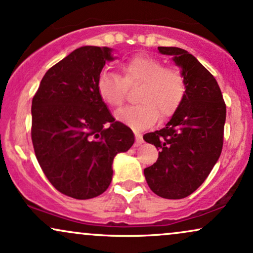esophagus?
<instances>
[{
  "label": "esophagus",
  "mask_w": 253,
  "mask_h": 253,
  "mask_svg": "<svg viewBox=\"0 0 253 253\" xmlns=\"http://www.w3.org/2000/svg\"><path fill=\"white\" fill-rule=\"evenodd\" d=\"M135 137H136V143H135L136 147H138V145H141L142 143H143V138H142L141 133L135 132Z\"/></svg>",
  "instance_id": "esophagus-1"
}]
</instances>
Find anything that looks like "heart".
<instances>
[{
	"label": "heart",
	"instance_id": "heart-1",
	"mask_svg": "<svg viewBox=\"0 0 253 253\" xmlns=\"http://www.w3.org/2000/svg\"><path fill=\"white\" fill-rule=\"evenodd\" d=\"M122 78L104 70L98 76L96 90L103 103L117 109L126 98V86L141 84L136 102L116 112V120L133 130H144L176 111L186 93V82L180 70L165 67L162 61L139 54L121 65Z\"/></svg>",
	"mask_w": 253,
	"mask_h": 253
}]
</instances>
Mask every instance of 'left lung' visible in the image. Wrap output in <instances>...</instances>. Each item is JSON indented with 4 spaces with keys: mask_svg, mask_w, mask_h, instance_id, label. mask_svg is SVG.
<instances>
[{
    "mask_svg": "<svg viewBox=\"0 0 253 253\" xmlns=\"http://www.w3.org/2000/svg\"><path fill=\"white\" fill-rule=\"evenodd\" d=\"M159 52L180 67L186 93L166 126L143 136L160 150L144 176L159 197L182 199L203 185L219 160L226 105L215 78L194 55L179 47H159Z\"/></svg>",
    "mask_w": 253,
    "mask_h": 253,
    "instance_id": "left-lung-1",
    "label": "left lung"
}]
</instances>
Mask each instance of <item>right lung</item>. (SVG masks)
Masks as SVG:
<instances>
[{"mask_svg":"<svg viewBox=\"0 0 253 253\" xmlns=\"http://www.w3.org/2000/svg\"><path fill=\"white\" fill-rule=\"evenodd\" d=\"M112 48L83 46L47 71L32 102V141L49 182L67 197L86 200L108 189L112 162L135 142L116 122L96 90Z\"/></svg>","mask_w":253,"mask_h":253,"instance_id":"1","label":"right lung"}]
</instances>
